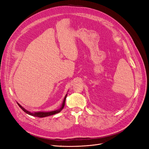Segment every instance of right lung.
<instances>
[{
    "label": "right lung",
    "instance_id": "right-lung-1",
    "mask_svg": "<svg viewBox=\"0 0 149 149\" xmlns=\"http://www.w3.org/2000/svg\"><path fill=\"white\" fill-rule=\"evenodd\" d=\"M66 96L67 94L65 96V98H64V100H63V104H62V106L61 107V108L60 109L58 110H56V111H51V112H34V113H33V112H30L28 111H26V109H25L23 107H22L19 103H18V105H19V106L21 108V109L23 110L25 112H26V114H28L30 116H34V117H37V118H45V117H47V116H52V115H53V114H55L56 113H58V112H60L62 109L65 106V100H66Z\"/></svg>",
    "mask_w": 149,
    "mask_h": 149
}]
</instances>
